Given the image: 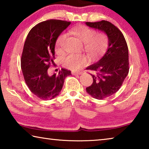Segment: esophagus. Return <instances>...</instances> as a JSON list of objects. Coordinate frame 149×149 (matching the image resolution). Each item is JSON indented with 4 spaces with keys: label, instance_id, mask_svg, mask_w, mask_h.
Returning <instances> with one entry per match:
<instances>
[{
    "label": "esophagus",
    "instance_id": "esophagus-1",
    "mask_svg": "<svg viewBox=\"0 0 149 149\" xmlns=\"http://www.w3.org/2000/svg\"><path fill=\"white\" fill-rule=\"evenodd\" d=\"M72 75H81L82 74V72H72Z\"/></svg>",
    "mask_w": 149,
    "mask_h": 149
}]
</instances>
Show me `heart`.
<instances>
[{
    "label": "heart",
    "instance_id": "1",
    "mask_svg": "<svg viewBox=\"0 0 149 149\" xmlns=\"http://www.w3.org/2000/svg\"><path fill=\"white\" fill-rule=\"evenodd\" d=\"M70 33L81 42H84V49L92 58L104 54L108 48L109 41L104 33H97L95 29L85 26H77L70 30ZM65 41V35H60L56 41V51L61 52ZM87 60L84 54H71L63 59L62 64L67 68L77 70L87 64Z\"/></svg>",
    "mask_w": 149,
    "mask_h": 149
}]
</instances>
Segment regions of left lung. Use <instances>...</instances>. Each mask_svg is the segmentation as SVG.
<instances>
[{
    "instance_id": "8db88e82",
    "label": "left lung",
    "mask_w": 149,
    "mask_h": 149,
    "mask_svg": "<svg viewBox=\"0 0 149 149\" xmlns=\"http://www.w3.org/2000/svg\"><path fill=\"white\" fill-rule=\"evenodd\" d=\"M91 28L107 34L109 44L107 51L99 61L87 66L94 74L91 85L86 88L88 94L97 99H103L116 93L129 72V54L127 42L118 27L110 22L102 20L86 22Z\"/></svg>"
}]
</instances>
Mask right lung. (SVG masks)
I'll list each match as a JSON object with an SVG mask.
<instances>
[{
  "instance_id": "right-lung-1",
  "label": "right lung",
  "mask_w": 149,
  "mask_h": 149,
  "mask_svg": "<svg viewBox=\"0 0 149 149\" xmlns=\"http://www.w3.org/2000/svg\"><path fill=\"white\" fill-rule=\"evenodd\" d=\"M71 22L59 19L42 22L30 30L25 41L21 68L27 87L42 100L54 99L60 94L64 79L71 72L62 68L58 74L49 75L50 64L55 65L54 48L58 37Z\"/></svg>"
}]
</instances>
